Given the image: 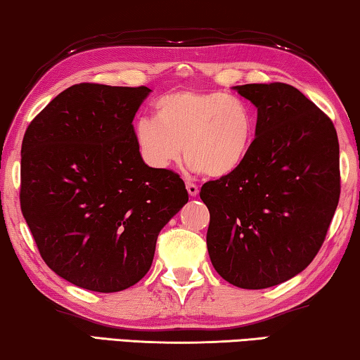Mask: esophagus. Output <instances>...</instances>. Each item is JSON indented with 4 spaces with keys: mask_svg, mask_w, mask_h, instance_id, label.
Segmentation results:
<instances>
[{
    "mask_svg": "<svg viewBox=\"0 0 360 360\" xmlns=\"http://www.w3.org/2000/svg\"><path fill=\"white\" fill-rule=\"evenodd\" d=\"M186 189H187V192H189L191 197H197L198 195V187L195 184H191V182H187Z\"/></svg>",
    "mask_w": 360,
    "mask_h": 360,
    "instance_id": "esophagus-1",
    "label": "esophagus"
}]
</instances>
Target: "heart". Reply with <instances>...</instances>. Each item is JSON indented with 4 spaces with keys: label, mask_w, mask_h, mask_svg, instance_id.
Listing matches in <instances>:
<instances>
[{
    "label": "heart",
    "mask_w": 360,
    "mask_h": 360,
    "mask_svg": "<svg viewBox=\"0 0 360 360\" xmlns=\"http://www.w3.org/2000/svg\"><path fill=\"white\" fill-rule=\"evenodd\" d=\"M256 122L250 105L221 91L181 89L153 104V120L141 118L134 142L153 169H168L184 149L187 167L210 178L240 169L252 152Z\"/></svg>",
    "instance_id": "obj_1"
}]
</instances>
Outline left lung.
Returning <instances> with one entry per match:
<instances>
[{
	"label": "left lung",
	"instance_id": "left-lung-1",
	"mask_svg": "<svg viewBox=\"0 0 360 360\" xmlns=\"http://www.w3.org/2000/svg\"><path fill=\"white\" fill-rule=\"evenodd\" d=\"M233 89L258 108L256 138L240 169L202 187L207 247L224 281L261 290L321 250L340 200V146L332 120L290 84Z\"/></svg>",
	"mask_w": 360,
	"mask_h": 360
}]
</instances>
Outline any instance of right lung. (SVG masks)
I'll return each mask as SVG.
<instances>
[{
    "label": "right lung",
    "mask_w": 360,
    "mask_h": 360,
    "mask_svg": "<svg viewBox=\"0 0 360 360\" xmlns=\"http://www.w3.org/2000/svg\"><path fill=\"white\" fill-rule=\"evenodd\" d=\"M147 86L82 83L62 91L22 141L20 208L57 276L91 292L133 287L160 231L189 202L169 169L141 158L133 120Z\"/></svg>",
    "instance_id": "right-lung-1"
}]
</instances>
